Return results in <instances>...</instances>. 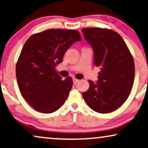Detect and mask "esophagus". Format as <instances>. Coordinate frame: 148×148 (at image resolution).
<instances>
[{"mask_svg": "<svg viewBox=\"0 0 148 148\" xmlns=\"http://www.w3.org/2000/svg\"><path fill=\"white\" fill-rule=\"evenodd\" d=\"M80 82V80L76 79V78H74V79H73V82H74V84H77L78 82Z\"/></svg>", "mask_w": 148, "mask_h": 148, "instance_id": "obj_1", "label": "esophagus"}]
</instances>
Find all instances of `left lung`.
<instances>
[{"instance_id": "obj_1", "label": "left lung", "mask_w": 148, "mask_h": 148, "mask_svg": "<svg viewBox=\"0 0 148 148\" xmlns=\"http://www.w3.org/2000/svg\"><path fill=\"white\" fill-rule=\"evenodd\" d=\"M82 32L93 49L95 66L101 69L97 83L88 80L89 88L82 92V97L94 111L110 113L121 107L131 91L133 58L116 32L100 27H85Z\"/></svg>"}]
</instances>
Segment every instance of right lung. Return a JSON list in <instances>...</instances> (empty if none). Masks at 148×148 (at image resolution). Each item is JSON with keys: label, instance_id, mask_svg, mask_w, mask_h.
I'll use <instances>...</instances> for the list:
<instances>
[{"label": "right lung", "instance_id": "1", "mask_svg": "<svg viewBox=\"0 0 148 148\" xmlns=\"http://www.w3.org/2000/svg\"><path fill=\"white\" fill-rule=\"evenodd\" d=\"M80 40L74 29H50L32 35L25 42L15 72L21 95L35 110L50 114L66 101L72 78L63 80L56 67L69 47Z\"/></svg>", "mask_w": 148, "mask_h": 148}]
</instances>
